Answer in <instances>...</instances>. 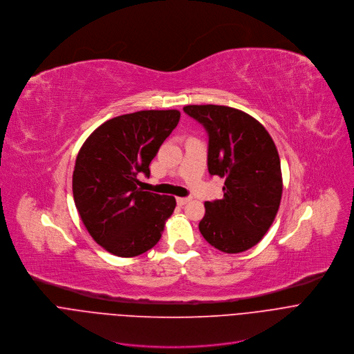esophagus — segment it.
<instances>
[{
  "label": "esophagus",
  "mask_w": 354,
  "mask_h": 354,
  "mask_svg": "<svg viewBox=\"0 0 354 354\" xmlns=\"http://www.w3.org/2000/svg\"><path fill=\"white\" fill-rule=\"evenodd\" d=\"M188 201H189V198H177L178 205H185Z\"/></svg>",
  "instance_id": "1"
}]
</instances>
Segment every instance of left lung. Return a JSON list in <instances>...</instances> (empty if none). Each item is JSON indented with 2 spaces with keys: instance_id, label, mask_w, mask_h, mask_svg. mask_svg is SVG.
<instances>
[{
  "instance_id": "1",
  "label": "left lung",
  "mask_w": 354,
  "mask_h": 354,
  "mask_svg": "<svg viewBox=\"0 0 354 354\" xmlns=\"http://www.w3.org/2000/svg\"><path fill=\"white\" fill-rule=\"evenodd\" d=\"M207 132V170L225 178L223 198L205 202L203 239L237 254L258 244L274 221L281 199V170L274 142L250 114L227 106H185Z\"/></svg>"
}]
</instances>
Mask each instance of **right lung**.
I'll return each instance as SVG.
<instances>
[{
  "label": "right lung",
  "instance_id": "1",
  "mask_svg": "<svg viewBox=\"0 0 354 354\" xmlns=\"http://www.w3.org/2000/svg\"><path fill=\"white\" fill-rule=\"evenodd\" d=\"M180 121L178 110H142L114 117L82 145L73 174L80 216L92 239L117 257L158 244L176 207L174 196L139 188L149 165Z\"/></svg>",
  "mask_w": 354,
  "mask_h": 354
}]
</instances>
